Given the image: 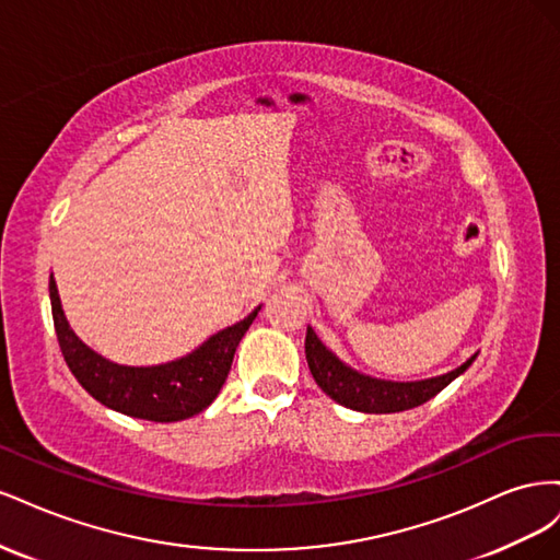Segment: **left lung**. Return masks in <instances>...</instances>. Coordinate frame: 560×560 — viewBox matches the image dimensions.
I'll use <instances>...</instances> for the list:
<instances>
[{
  "mask_svg": "<svg viewBox=\"0 0 560 560\" xmlns=\"http://www.w3.org/2000/svg\"><path fill=\"white\" fill-rule=\"evenodd\" d=\"M479 352H474L467 362H463L457 369L448 371V374L422 378V381H385L360 374L346 362H341L336 354L319 341L313 327L306 331V360L311 366V374L315 383L322 387V393L329 395L336 404L346 406L352 411L362 413H399L416 409V406L425 404L434 395L463 376L465 371L477 360Z\"/></svg>",
  "mask_w": 560,
  "mask_h": 560,
  "instance_id": "obj_1",
  "label": "left lung"
}]
</instances>
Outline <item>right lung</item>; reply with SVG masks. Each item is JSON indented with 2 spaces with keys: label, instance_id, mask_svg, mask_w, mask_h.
I'll return each instance as SVG.
<instances>
[{
  "label": "right lung",
  "instance_id": "obj_1",
  "mask_svg": "<svg viewBox=\"0 0 560 560\" xmlns=\"http://www.w3.org/2000/svg\"><path fill=\"white\" fill-rule=\"evenodd\" d=\"M48 294L62 358L81 387L112 411L154 422H177L208 409L229 376L235 348L261 311L257 306L245 319L212 334L184 358L165 364L128 366L97 354L74 334L65 317L54 273L48 280Z\"/></svg>",
  "mask_w": 560,
  "mask_h": 560
}]
</instances>
